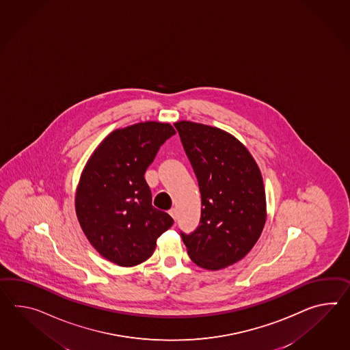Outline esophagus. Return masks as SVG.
<instances>
[{
  "label": "esophagus",
  "instance_id": "obj_1",
  "mask_svg": "<svg viewBox=\"0 0 350 350\" xmlns=\"http://www.w3.org/2000/svg\"><path fill=\"white\" fill-rule=\"evenodd\" d=\"M170 215H171L174 220H177V210H176V208H171V210H170Z\"/></svg>",
  "mask_w": 350,
  "mask_h": 350
}]
</instances>
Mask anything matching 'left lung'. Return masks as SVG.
<instances>
[{
    "label": "left lung",
    "mask_w": 350,
    "mask_h": 350,
    "mask_svg": "<svg viewBox=\"0 0 350 350\" xmlns=\"http://www.w3.org/2000/svg\"><path fill=\"white\" fill-rule=\"evenodd\" d=\"M198 180L201 220L180 232L195 265L219 271L247 256L265 228L263 178L247 148L221 129L192 121L174 124Z\"/></svg>",
    "instance_id": "left-lung-1"
}]
</instances>
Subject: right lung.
Masks as SVG:
<instances>
[{"label":"right lung","mask_w":350,"mask_h":350,"mask_svg":"<svg viewBox=\"0 0 350 350\" xmlns=\"http://www.w3.org/2000/svg\"><path fill=\"white\" fill-rule=\"evenodd\" d=\"M174 134L171 124L158 121L116 129L85 163L76 191L78 221L91 245L111 263H143L174 222L152 205L144 178L161 145Z\"/></svg>","instance_id":"obj_1"}]
</instances>
